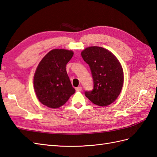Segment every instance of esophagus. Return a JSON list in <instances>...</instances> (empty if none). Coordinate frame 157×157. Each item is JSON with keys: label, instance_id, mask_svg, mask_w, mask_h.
Segmentation results:
<instances>
[{"label": "esophagus", "instance_id": "obj_1", "mask_svg": "<svg viewBox=\"0 0 157 157\" xmlns=\"http://www.w3.org/2000/svg\"><path fill=\"white\" fill-rule=\"evenodd\" d=\"M76 91H77V92L82 91V87H81V86H78V87H77V88H76Z\"/></svg>", "mask_w": 157, "mask_h": 157}]
</instances>
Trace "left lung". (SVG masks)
<instances>
[{
	"label": "left lung",
	"mask_w": 157,
	"mask_h": 157,
	"mask_svg": "<svg viewBox=\"0 0 157 157\" xmlns=\"http://www.w3.org/2000/svg\"><path fill=\"white\" fill-rule=\"evenodd\" d=\"M91 71L94 88L85 96L97 105L105 107L115 101L124 82L122 66L110 51L99 46H90L81 52Z\"/></svg>",
	"instance_id": "1"
}]
</instances>
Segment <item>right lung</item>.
<instances>
[{
  "label": "right lung",
  "instance_id": "add662e5",
  "mask_svg": "<svg viewBox=\"0 0 157 157\" xmlns=\"http://www.w3.org/2000/svg\"><path fill=\"white\" fill-rule=\"evenodd\" d=\"M73 52L54 49L40 61L34 75L35 91L37 98L50 108H58L75 92L66 71V65Z\"/></svg>",
  "mask_w": 157,
  "mask_h": 157
}]
</instances>
